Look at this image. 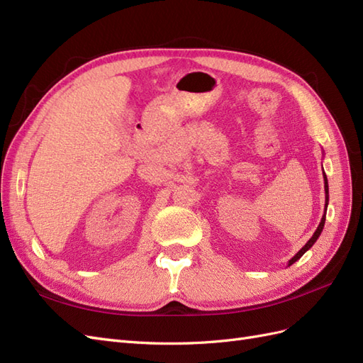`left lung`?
Listing matches in <instances>:
<instances>
[{"instance_id":"1","label":"left lung","mask_w":363,"mask_h":363,"mask_svg":"<svg viewBox=\"0 0 363 363\" xmlns=\"http://www.w3.org/2000/svg\"><path fill=\"white\" fill-rule=\"evenodd\" d=\"M323 171H324V169H323ZM324 191H325V208H324V215H323V218H321V223H320V225H318V228L315 230V233L312 235V238H311L309 240H307V244H306V245H304L298 252H296V255L289 260L288 267H291L292 263H295L296 260H298V259L304 255V252H306L307 250H309V248L316 242V239L320 238V235H321V232H323L324 224H325V212H327V206H328V182H327V175H325V174H324Z\"/></svg>"}]
</instances>
